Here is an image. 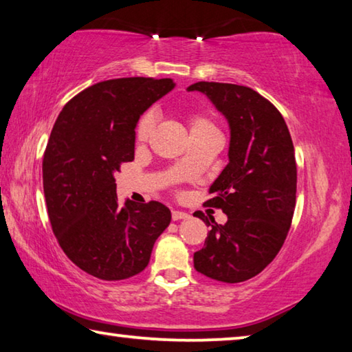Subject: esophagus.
Returning a JSON list of instances; mask_svg holds the SVG:
<instances>
[{
	"mask_svg": "<svg viewBox=\"0 0 352 352\" xmlns=\"http://www.w3.org/2000/svg\"><path fill=\"white\" fill-rule=\"evenodd\" d=\"M189 219V214L188 212H183V210H172V220L178 221V220H188Z\"/></svg>",
	"mask_w": 352,
	"mask_h": 352,
	"instance_id": "obj_1",
	"label": "esophagus"
}]
</instances>
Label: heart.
Listing matches in <instances>:
<instances>
[{
	"label": "heart",
	"mask_w": 352,
	"mask_h": 352,
	"mask_svg": "<svg viewBox=\"0 0 352 352\" xmlns=\"http://www.w3.org/2000/svg\"><path fill=\"white\" fill-rule=\"evenodd\" d=\"M190 133L192 132H204V131H217L215 126L210 123V121L203 117V115L197 113L190 117ZM155 126V113L154 112H146L142 118H140L138 124H137V142L138 143H144L148 142L152 131H154Z\"/></svg>",
	"instance_id": "b5f03b06"
}]
</instances>
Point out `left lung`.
Segmentation results:
<instances>
[{
	"mask_svg": "<svg viewBox=\"0 0 352 352\" xmlns=\"http://www.w3.org/2000/svg\"><path fill=\"white\" fill-rule=\"evenodd\" d=\"M188 91L206 95L231 132L229 163L204 203L220 208L228 221L217 225L201 210L194 214L210 226L194 266L209 278L240 283L276 258L291 228L297 190L291 133L276 106L251 87L200 81Z\"/></svg>",
	"mask_w": 352,
	"mask_h": 352,
	"instance_id": "8db88e82",
	"label": "left lung"
}]
</instances>
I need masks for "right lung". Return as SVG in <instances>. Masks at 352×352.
Listing matches in <instances>:
<instances>
[{
  "label": "right lung",
  "mask_w": 352,
  "mask_h": 352,
  "mask_svg": "<svg viewBox=\"0 0 352 352\" xmlns=\"http://www.w3.org/2000/svg\"><path fill=\"white\" fill-rule=\"evenodd\" d=\"M175 87L170 78L107 80L63 107L43 158L52 231L70 261L101 280H124L148 266L170 223L163 203L120 206L113 174L135 154L142 115Z\"/></svg>",
  "instance_id": "right-lung-1"
}]
</instances>
